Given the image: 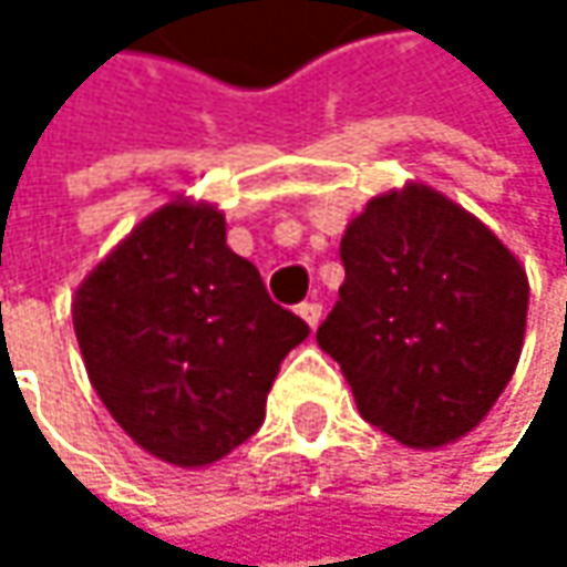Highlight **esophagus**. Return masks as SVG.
<instances>
[{
  "label": "esophagus",
  "instance_id": "obj_1",
  "mask_svg": "<svg viewBox=\"0 0 567 567\" xmlns=\"http://www.w3.org/2000/svg\"><path fill=\"white\" fill-rule=\"evenodd\" d=\"M298 315L305 318L308 328H318V321H321V301H301L298 305Z\"/></svg>",
  "mask_w": 567,
  "mask_h": 567
}]
</instances>
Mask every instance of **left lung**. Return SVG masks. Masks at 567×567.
Masks as SVG:
<instances>
[{
    "instance_id": "8db88e82",
    "label": "left lung",
    "mask_w": 567,
    "mask_h": 567,
    "mask_svg": "<svg viewBox=\"0 0 567 567\" xmlns=\"http://www.w3.org/2000/svg\"><path fill=\"white\" fill-rule=\"evenodd\" d=\"M341 266L318 344L341 364L361 416L416 450L470 433L522 354L518 259L463 206L410 183L348 226Z\"/></svg>"
}]
</instances>
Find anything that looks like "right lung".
I'll list each match as a JSON object with an SVG mask.
<instances>
[{
	"label": "right lung",
	"mask_w": 567,
	"mask_h": 567,
	"mask_svg": "<svg viewBox=\"0 0 567 567\" xmlns=\"http://www.w3.org/2000/svg\"><path fill=\"white\" fill-rule=\"evenodd\" d=\"M71 318L111 416L173 466H206L246 443L285 354L308 338L203 203L144 219L81 282Z\"/></svg>",
	"instance_id": "add662e5"
}]
</instances>
